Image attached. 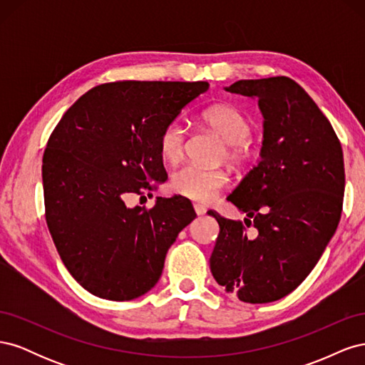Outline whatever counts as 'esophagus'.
I'll return each mask as SVG.
<instances>
[{
	"mask_svg": "<svg viewBox=\"0 0 365 365\" xmlns=\"http://www.w3.org/2000/svg\"><path fill=\"white\" fill-rule=\"evenodd\" d=\"M193 208H195V212H196L197 216H204L205 212H207V208L202 204H195Z\"/></svg>",
	"mask_w": 365,
	"mask_h": 365,
	"instance_id": "1",
	"label": "esophagus"
}]
</instances>
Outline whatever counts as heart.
<instances>
[{
    "instance_id": "1",
    "label": "heart",
    "mask_w": 365,
    "mask_h": 365,
    "mask_svg": "<svg viewBox=\"0 0 365 365\" xmlns=\"http://www.w3.org/2000/svg\"><path fill=\"white\" fill-rule=\"evenodd\" d=\"M204 123L222 138L231 161L240 163L250 153L248 140L252 135V121L233 105H215L202 114ZM160 149L168 161H178L185 149V128L173 121L164 128L160 137ZM228 175L220 169H208L193 163L184 164L170 176L173 192L190 200L208 202L227 187Z\"/></svg>"
}]
</instances>
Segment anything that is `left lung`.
<instances>
[{
  "label": "left lung",
  "instance_id": "left-lung-1",
  "mask_svg": "<svg viewBox=\"0 0 365 365\" xmlns=\"http://www.w3.org/2000/svg\"><path fill=\"white\" fill-rule=\"evenodd\" d=\"M224 90L257 98L263 141L257 165L227 197L256 231L208 212L219 224L210 269L240 302L269 303L307 277L335 235L344 158L332 125L289 77L237 81Z\"/></svg>",
  "mask_w": 365,
  "mask_h": 365
}]
</instances>
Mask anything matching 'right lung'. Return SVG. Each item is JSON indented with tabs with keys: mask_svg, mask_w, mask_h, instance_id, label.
Returning <instances> with one entry per match:
<instances>
[{
	"mask_svg": "<svg viewBox=\"0 0 365 365\" xmlns=\"http://www.w3.org/2000/svg\"><path fill=\"white\" fill-rule=\"evenodd\" d=\"M207 90V82L103 83L54 128L42 158L46 219L65 268L88 292L126 302L160 280L195 210L176 195L150 210L126 197L168 180L160 137Z\"/></svg>",
	"mask_w": 365,
	"mask_h": 365,
	"instance_id": "add662e5",
	"label": "right lung"
}]
</instances>
